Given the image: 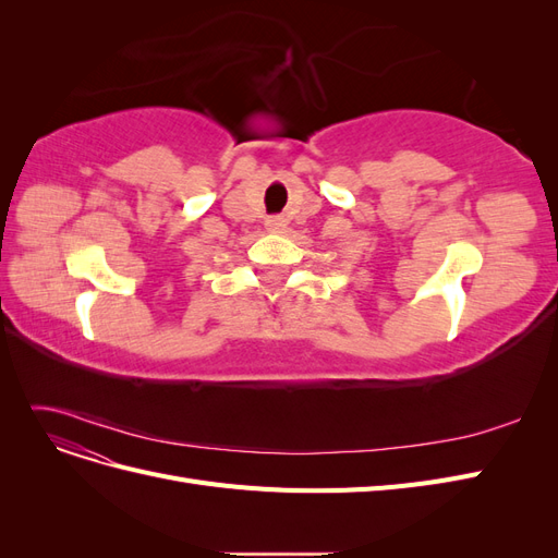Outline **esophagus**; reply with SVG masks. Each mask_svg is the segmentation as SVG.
I'll return each mask as SVG.
<instances>
[{
    "label": "esophagus",
    "mask_w": 558,
    "mask_h": 558,
    "mask_svg": "<svg viewBox=\"0 0 558 558\" xmlns=\"http://www.w3.org/2000/svg\"><path fill=\"white\" fill-rule=\"evenodd\" d=\"M265 226H267V230H272V232H281V230L286 228V221H283V218H279V216H269L267 221H265Z\"/></svg>",
    "instance_id": "esophagus-1"
}]
</instances>
